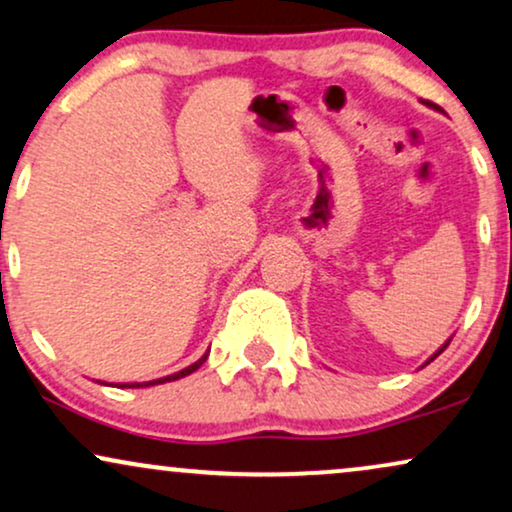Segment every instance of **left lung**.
Returning a JSON list of instances; mask_svg holds the SVG:
<instances>
[{
	"label": "left lung",
	"instance_id": "1",
	"mask_svg": "<svg viewBox=\"0 0 512 512\" xmlns=\"http://www.w3.org/2000/svg\"><path fill=\"white\" fill-rule=\"evenodd\" d=\"M423 103H425V106H428V108H435V111H439V113H442V108H439V106H437V103H430V101H423ZM449 342H451V338H449V340H446V342H444V345H442V347H439V349H437V352H435V354H432V357H430L428 361H425V364H423V366H428L432 359H437V357H439V354H442V352H444V349H446V345H449ZM423 366H420V368H423Z\"/></svg>",
	"mask_w": 512,
	"mask_h": 512
}]
</instances>
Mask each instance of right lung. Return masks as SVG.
I'll return each instance as SVG.
<instances>
[{
    "label": "right lung",
    "mask_w": 512,
    "mask_h": 512,
    "mask_svg": "<svg viewBox=\"0 0 512 512\" xmlns=\"http://www.w3.org/2000/svg\"><path fill=\"white\" fill-rule=\"evenodd\" d=\"M208 354H210V352H205L203 357H200V359L196 361V364H191V366L181 368V371L172 373V375H165V378H158V380H148V383H120L118 387H153V385H163V383H172V380L186 378V375H191L193 371H198V368L205 364V359H208ZM101 385H106V383H101Z\"/></svg>",
    "instance_id": "add662e5"
}]
</instances>
